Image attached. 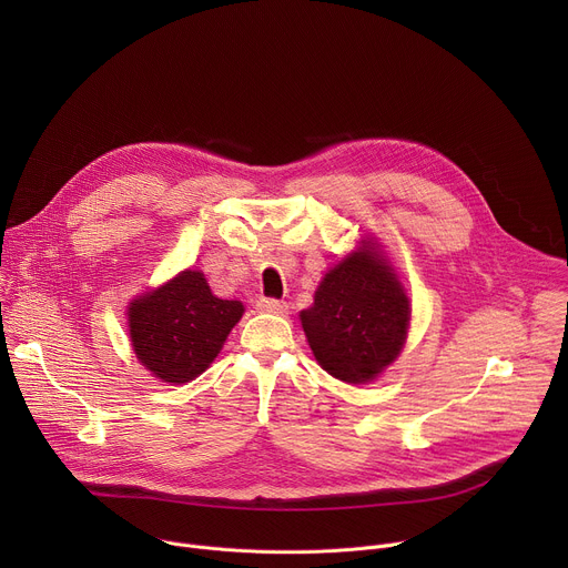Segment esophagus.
Listing matches in <instances>:
<instances>
[{"mask_svg": "<svg viewBox=\"0 0 568 568\" xmlns=\"http://www.w3.org/2000/svg\"><path fill=\"white\" fill-rule=\"evenodd\" d=\"M256 307L261 312H272V314H285L287 312V303L278 301V298H270V296H261L256 301Z\"/></svg>", "mask_w": 568, "mask_h": 568, "instance_id": "esophagus-1", "label": "esophagus"}]
</instances>
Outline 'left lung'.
Instances as JSON below:
<instances>
[{
  "instance_id": "left-lung-1",
  "label": "left lung",
  "mask_w": 568,
  "mask_h": 568,
  "mask_svg": "<svg viewBox=\"0 0 568 568\" xmlns=\"http://www.w3.org/2000/svg\"><path fill=\"white\" fill-rule=\"evenodd\" d=\"M409 316V298L395 274L366 247L326 274L301 323L323 371L364 384L399 355Z\"/></svg>"
}]
</instances>
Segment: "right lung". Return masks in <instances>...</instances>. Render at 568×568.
<instances>
[{
    "instance_id": "1",
    "label": "right lung",
    "mask_w": 568,
    "mask_h": 568,
    "mask_svg": "<svg viewBox=\"0 0 568 568\" xmlns=\"http://www.w3.org/2000/svg\"><path fill=\"white\" fill-rule=\"evenodd\" d=\"M242 312L240 301L213 296L204 274L186 270L130 305V339L154 377L184 384L209 368Z\"/></svg>"
}]
</instances>
